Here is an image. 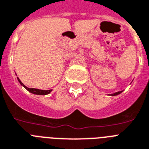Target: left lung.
I'll use <instances>...</instances> for the list:
<instances>
[{
    "mask_svg": "<svg viewBox=\"0 0 149 149\" xmlns=\"http://www.w3.org/2000/svg\"><path fill=\"white\" fill-rule=\"evenodd\" d=\"M122 91H118V92H115V93L112 94V95H111V96H115V95H119L120 93H122Z\"/></svg>",
    "mask_w": 149,
    "mask_h": 149,
    "instance_id": "obj_1",
    "label": "left lung"
}]
</instances>
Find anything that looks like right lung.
<instances>
[{
	"label": "right lung",
	"instance_id": "add662e5",
	"mask_svg": "<svg viewBox=\"0 0 149 149\" xmlns=\"http://www.w3.org/2000/svg\"><path fill=\"white\" fill-rule=\"evenodd\" d=\"M17 80L18 81L20 82V84L24 87V88H25L27 89V91H30L31 93L32 94H34V95H47V94H49L52 90H41V89H37V88H27L26 87L24 84L21 81V80L17 78Z\"/></svg>",
	"mask_w": 149,
	"mask_h": 149
}]
</instances>
